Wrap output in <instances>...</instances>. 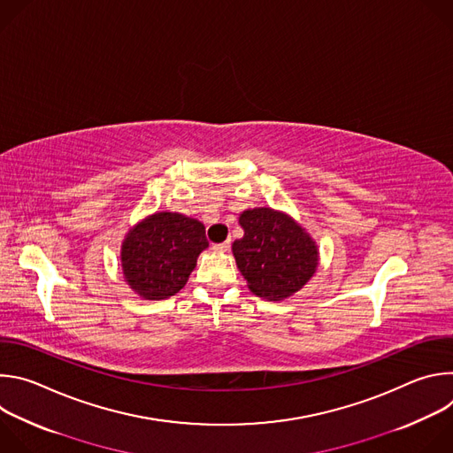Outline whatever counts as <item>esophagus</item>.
Wrapping results in <instances>:
<instances>
[{
	"label": "esophagus",
	"mask_w": 453,
	"mask_h": 453,
	"mask_svg": "<svg viewBox=\"0 0 453 453\" xmlns=\"http://www.w3.org/2000/svg\"><path fill=\"white\" fill-rule=\"evenodd\" d=\"M229 240L227 242H222V243H213V250L215 252H227L229 250Z\"/></svg>",
	"instance_id": "obj_1"
}]
</instances>
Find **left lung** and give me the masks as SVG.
Masks as SVG:
<instances>
[{"label":"left lung","mask_w":453,"mask_h":453,"mask_svg":"<svg viewBox=\"0 0 453 453\" xmlns=\"http://www.w3.org/2000/svg\"><path fill=\"white\" fill-rule=\"evenodd\" d=\"M243 236L233 242L236 267L249 290L267 301L299 292L319 267V247L310 233L288 213L249 208L240 213Z\"/></svg>","instance_id":"8db88e82"}]
</instances>
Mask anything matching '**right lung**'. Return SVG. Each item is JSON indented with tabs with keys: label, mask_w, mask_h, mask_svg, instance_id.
<instances>
[{
	"label": "right lung",
	"mask_w": 453,
	"mask_h": 453,
	"mask_svg": "<svg viewBox=\"0 0 453 453\" xmlns=\"http://www.w3.org/2000/svg\"><path fill=\"white\" fill-rule=\"evenodd\" d=\"M204 224L173 211H156L128 229L119 265L128 288L145 301L177 294L208 249Z\"/></svg>",
	"instance_id": "add662e5"
}]
</instances>
